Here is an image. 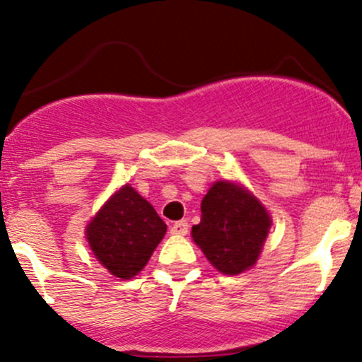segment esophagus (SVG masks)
Listing matches in <instances>:
<instances>
[{
  "mask_svg": "<svg viewBox=\"0 0 362 362\" xmlns=\"http://www.w3.org/2000/svg\"><path fill=\"white\" fill-rule=\"evenodd\" d=\"M189 232V223L185 220L177 221V223L172 225V233L173 235H187Z\"/></svg>",
  "mask_w": 362,
  "mask_h": 362,
  "instance_id": "obj_1",
  "label": "esophagus"
}]
</instances>
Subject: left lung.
<instances>
[{
    "label": "left lung",
    "instance_id": "left-lung-1",
    "mask_svg": "<svg viewBox=\"0 0 362 362\" xmlns=\"http://www.w3.org/2000/svg\"><path fill=\"white\" fill-rule=\"evenodd\" d=\"M201 213L192 239L209 263L225 275L251 268L272 226L263 204L240 185L216 182L202 199Z\"/></svg>",
    "mask_w": 362,
    "mask_h": 362
}]
</instances>
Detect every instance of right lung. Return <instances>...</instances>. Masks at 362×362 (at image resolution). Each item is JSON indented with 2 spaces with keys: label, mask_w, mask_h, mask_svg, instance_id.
I'll list each match as a JSON object with an SVG mask.
<instances>
[{
  "label": "right lung",
  "mask_w": 362,
  "mask_h": 362,
  "mask_svg": "<svg viewBox=\"0 0 362 362\" xmlns=\"http://www.w3.org/2000/svg\"><path fill=\"white\" fill-rule=\"evenodd\" d=\"M165 232L153 206L125 185L87 225V240L111 275L129 280L144 268Z\"/></svg>",
  "instance_id": "right-lung-1"
}]
</instances>
